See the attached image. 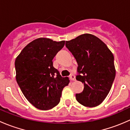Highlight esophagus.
<instances>
[{"mask_svg": "<svg viewBox=\"0 0 130 130\" xmlns=\"http://www.w3.org/2000/svg\"><path fill=\"white\" fill-rule=\"evenodd\" d=\"M69 78H70V79L71 80H75V76L73 74H72V73L69 76Z\"/></svg>", "mask_w": 130, "mask_h": 130, "instance_id": "1", "label": "esophagus"}]
</instances>
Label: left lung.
<instances>
[{
    "instance_id": "left-lung-1",
    "label": "left lung",
    "mask_w": 130,
    "mask_h": 130,
    "mask_svg": "<svg viewBox=\"0 0 130 130\" xmlns=\"http://www.w3.org/2000/svg\"><path fill=\"white\" fill-rule=\"evenodd\" d=\"M65 46L78 64L76 79L84 86L82 92L76 94V99L86 107L99 105L109 92L115 78L113 55L104 42L90 34L67 41Z\"/></svg>"
}]
</instances>
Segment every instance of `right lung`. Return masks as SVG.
Here are the masks:
<instances>
[{
	"label": "right lung",
	"instance_id": "1",
	"mask_svg": "<svg viewBox=\"0 0 130 130\" xmlns=\"http://www.w3.org/2000/svg\"><path fill=\"white\" fill-rule=\"evenodd\" d=\"M64 44L65 41L40 38L26 46L15 59L17 82L25 98L39 109L57 106L70 82L67 77H61L52 61Z\"/></svg>",
	"mask_w": 130,
	"mask_h": 130
}]
</instances>
